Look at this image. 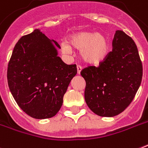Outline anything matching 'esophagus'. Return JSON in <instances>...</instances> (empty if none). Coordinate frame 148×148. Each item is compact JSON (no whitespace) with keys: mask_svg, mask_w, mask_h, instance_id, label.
<instances>
[{"mask_svg":"<svg viewBox=\"0 0 148 148\" xmlns=\"http://www.w3.org/2000/svg\"><path fill=\"white\" fill-rule=\"evenodd\" d=\"M81 71H82V67L80 66H77V74H80Z\"/></svg>","mask_w":148,"mask_h":148,"instance_id":"1","label":"esophagus"}]
</instances>
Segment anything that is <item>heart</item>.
Instances as JSON below:
<instances>
[{"instance_id":"obj_1","label":"heart","mask_w":148,"mask_h":148,"mask_svg":"<svg viewBox=\"0 0 148 148\" xmlns=\"http://www.w3.org/2000/svg\"><path fill=\"white\" fill-rule=\"evenodd\" d=\"M73 49L81 50L82 62L90 66H99L104 60L109 51V43L104 36L95 33L81 32L71 35L69 45L62 43L61 50L64 54H71Z\"/></svg>"}]
</instances>
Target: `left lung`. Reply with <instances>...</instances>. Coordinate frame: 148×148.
I'll list each match as a JSON object with an SVG mask.
<instances>
[{"mask_svg": "<svg viewBox=\"0 0 148 148\" xmlns=\"http://www.w3.org/2000/svg\"><path fill=\"white\" fill-rule=\"evenodd\" d=\"M112 45V51L99 66L81 71L86 81V103L103 117L115 116L131 104L143 77L142 62L132 38L117 30Z\"/></svg>", "mask_w": 148, "mask_h": 148, "instance_id": "8db88e82", "label": "left lung"}]
</instances>
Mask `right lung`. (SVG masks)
<instances>
[{
  "label": "right lung",
  "instance_id": "1",
  "mask_svg": "<svg viewBox=\"0 0 148 148\" xmlns=\"http://www.w3.org/2000/svg\"><path fill=\"white\" fill-rule=\"evenodd\" d=\"M60 45L39 29L16 42L8 65L7 79L13 98L30 117L54 116L63 103L76 65H67L58 56Z\"/></svg>",
  "mask_w": 148,
  "mask_h": 148
}]
</instances>
